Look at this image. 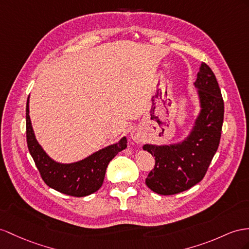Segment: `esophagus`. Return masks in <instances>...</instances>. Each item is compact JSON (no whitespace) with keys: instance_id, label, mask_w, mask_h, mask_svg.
<instances>
[{"instance_id":"1","label":"esophagus","mask_w":249,"mask_h":249,"mask_svg":"<svg viewBox=\"0 0 249 249\" xmlns=\"http://www.w3.org/2000/svg\"><path fill=\"white\" fill-rule=\"evenodd\" d=\"M130 137L132 139V141H135L136 143L142 142V136H141V133H140L138 130H132Z\"/></svg>"}]
</instances>
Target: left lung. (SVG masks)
<instances>
[{
  "label": "left lung",
  "mask_w": 249,
  "mask_h": 249,
  "mask_svg": "<svg viewBox=\"0 0 249 249\" xmlns=\"http://www.w3.org/2000/svg\"><path fill=\"white\" fill-rule=\"evenodd\" d=\"M195 86L200 111L188 136L178 143L143 146L156 158L155 167L145 183L159 195L179 194L199 183L219 147L224 102L218 81L207 64H201Z\"/></svg>",
  "instance_id": "8db88e82"
}]
</instances>
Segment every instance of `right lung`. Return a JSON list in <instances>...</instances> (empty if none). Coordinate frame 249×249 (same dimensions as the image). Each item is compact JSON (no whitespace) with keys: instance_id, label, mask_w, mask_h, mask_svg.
<instances>
[{"instance_id":"1","label":"right lung","mask_w":249,"mask_h":249,"mask_svg":"<svg viewBox=\"0 0 249 249\" xmlns=\"http://www.w3.org/2000/svg\"><path fill=\"white\" fill-rule=\"evenodd\" d=\"M26 138L29 152L44 182L50 188L72 196H86L99 190L103 184L108 164L127 147V139L123 137L118 143L106 146L78 162L54 161L36 138L29 117V98L26 104Z\"/></svg>"}]
</instances>
